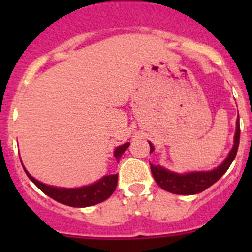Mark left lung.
<instances>
[{"instance_id":"left-lung-1","label":"left lung","mask_w":252,"mask_h":252,"mask_svg":"<svg viewBox=\"0 0 252 252\" xmlns=\"http://www.w3.org/2000/svg\"><path fill=\"white\" fill-rule=\"evenodd\" d=\"M239 140H240V126H239V117L236 122V131L234 136V146L230 150L229 155L225 158L220 166L215 168L210 172H192V173L187 174H177L173 172H169L167 169L162 168L161 166H154L150 164L151 167L152 175L157 184L163 190L173 194L178 195H194L204 191V190L210 188L211 185L215 184L232 164L233 159L235 158L236 151L239 147ZM150 144V152L154 151V146Z\"/></svg>"}]
</instances>
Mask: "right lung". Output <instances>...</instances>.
Returning a JSON list of instances; mask_svg holds the SVG:
<instances>
[{
  "label": "right lung",
  "mask_w": 252,
  "mask_h": 252,
  "mask_svg": "<svg viewBox=\"0 0 252 252\" xmlns=\"http://www.w3.org/2000/svg\"><path fill=\"white\" fill-rule=\"evenodd\" d=\"M129 145H130V142H126L122 146L117 147L116 151H114V157H116L117 162H119L122 155L128 149ZM24 171L28 177L30 178V180L42 192L48 195L51 199L56 200L61 204L72 206V207H88V206H93L105 201L113 194L117 187V182H118V174H110L103 177L102 179L98 180L95 184L83 188H75V189H65V188H55L42 184V183H40L39 180H36L28 173L25 168Z\"/></svg>",
  "instance_id": "right-lung-1"
}]
</instances>
